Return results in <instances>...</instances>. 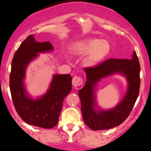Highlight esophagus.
I'll use <instances>...</instances> for the list:
<instances>
[{
	"label": "esophagus",
	"mask_w": 151,
	"mask_h": 151,
	"mask_svg": "<svg viewBox=\"0 0 151 151\" xmlns=\"http://www.w3.org/2000/svg\"><path fill=\"white\" fill-rule=\"evenodd\" d=\"M83 84V80L81 77H77V76H75V77H73V79H72V84L74 87H77V86H79Z\"/></svg>",
	"instance_id": "34e87169"
}]
</instances>
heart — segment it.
<instances>
[{"label": "heart", "mask_w": 151, "mask_h": 151, "mask_svg": "<svg viewBox=\"0 0 151 151\" xmlns=\"http://www.w3.org/2000/svg\"><path fill=\"white\" fill-rule=\"evenodd\" d=\"M70 51L72 55L76 56L87 55L86 65L92 67L108 56L111 51V45L105 40L86 39L73 43Z\"/></svg>", "instance_id": "1"}]
</instances>
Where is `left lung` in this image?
Instances as JSON below:
<instances>
[{
  "mask_svg": "<svg viewBox=\"0 0 151 151\" xmlns=\"http://www.w3.org/2000/svg\"><path fill=\"white\" fill-rule=\"evenodd\" d=\"M86 81L79 90L81 111L86 126L91 130H106L122 124L129 116L138 96L140 89V64L136 52L132 59H109L96 67L84 68ZM120 74L127 81L125 95L111 109H102L96 103V88L102 78Z\"/></svg>",
  "mask_w": 151,
  "mask_h": 151,
  "instance_id": "1",
  "label": "left lung"
}]
</instances>
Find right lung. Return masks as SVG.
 Segmentation results:
<instances>
[{
    "instance_id": "1",
    "label": "right lung",
    "mask_w": 151,
    "mask_h": 151,
    "mask_svg": "<svg viewBox=\"0 0 151 151\" xmlns=\"http://www.w3.org/2000/svg\"><path fill=\"white\" fill-rule=\"evenodd\" d=\"M50 42H39L34 35L28 36L15 52L10 74V89L16 111L27 124L43 129H51L58 123L63 100L72 90V77L70 74H53L47 92L32 98L25 88L27 66L39 53L53 51Z\"/></svg>"
}]
</instances>
